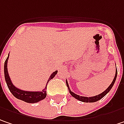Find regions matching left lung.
I'll list each match as a JSON object with an SVG mask.
<instances>
[{"label":"left lung","mask_w":124,"mask_h":124,"mask_svg":"<svg viewBox=\"0 0 124 124\" xmlns=\"http://www.w3.org/2000/svg\"><path fill=\"white\" fill-rule=\"evenodd\" d=\"M116 77H117V70H116L115 77H114V79H113V81L112 82V84H110V85L106 89L105 91H104V92H102V93L98 95H95V96H93V97H89V98H88V97H84V96H80V95H78L77 94H75L74 93H73L72 91L70 90V88H69V84H68L67 81H66V84H67V87H68L69 93H70L74 98H76L77 100H79V101L84 102H97V101L100 100V99L102 98L104 96H105L109 92V91L112 89V86L114 85V82H115V81H116Z\"/></svg>","instance_id":"left-lung-1"}]
</instances>
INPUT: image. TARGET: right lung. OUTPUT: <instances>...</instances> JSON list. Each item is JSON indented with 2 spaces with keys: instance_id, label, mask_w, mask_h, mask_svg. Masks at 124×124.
Returning a JSON list of instances; mask_svg holds the SVG:
<instances>
[{
  "instance_id": "1",
  "label": "right lung",
  "mask_w": 124,
  "mask_h": 124,
  "mask_svg": "<svg viewBox=\"0 0 124 124\" xmlns=\"http://www.w3.org/2000/svg\"><path fill=\"white\" fill-rule=\"evenodd\" d=\"M8 58H9V55L8 56V57L5 62V64H4V74H5V79L6 84L8 85V87L10 91L12 93V94L16 98L23 100V101H24L26 102H28V103H36V102H38L40 100L46 98V95H47V93H46L47 85H46V88L42 91L34 92V91H25L20 90L17 88H16L12 84L11 80H10V78L9 74H8V66L7 65H8ZM57 71H55L51 74L49 79L47 80V83H48V81L50 79H52L55 77V75L57 74Z\"/></svg>"
}]
</instances>
